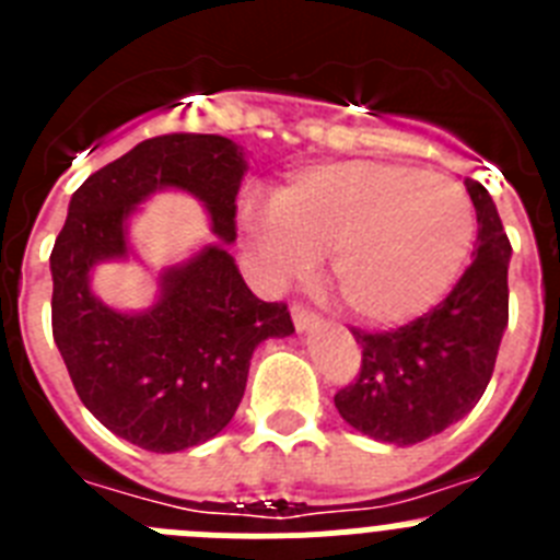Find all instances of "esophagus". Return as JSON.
<instances>
[{
	"label": "esophagus",
	"mask_w": 560,
	"mask_h": 560,
	"mask_svg": "<svg viewBox=\"0 0 560 560\" xmlns=\"http://www.w3.org/2000/svg\"><path fill=\"white\" fill-rule=\"evenodd\" d=\"M291 319H294V328L300 330V334H305V330H311L319 325V316L311 314V311H305V308H300V305H294V308H291Z\"/></svg>",
	"instance_id": "obj_1"
}]
</instances>
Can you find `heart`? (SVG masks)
Instances as JSON below:
<instances>
[{
  "label": "heart",
  "instance_id": "heart-1",
  "mask_svg": "<svg viewBox=\"0 0 560 560\" xmlns=\"http://www.w3.org/2000/svg\"><path fill=\"white\" fill-rule=\"evenodd\" d=\"M244 230L271 283L328 255V280L355 323L395 328L432 311L471 257L474 207L463 185L393 162L350 160L296 171Z\"/></svg>",
  "mask_w": 560,
  "mask_h": 560
}]
</instances>
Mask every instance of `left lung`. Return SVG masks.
I'll return each instance as SVG.
<instances>
[{
	"label": "left lung",
	"instance_id": "left-lung-1",
	"mask_svg": "<svg viewBox=\"0 0 560 560\" xmlns=\"http://www.w3.org/2000/svg\"><path fill=\"white\" fill-rule=\"evenodd\" d=\"M477 210L474 264L452 294L415 323L387 334L353 330L361 373L334 395L348 427L389 446H415L477 407L508 328L511 241L491 192L465 179Z\"/></svg>",
	"mask_w": 560,
	"mask_h": 560
}]
</instances>
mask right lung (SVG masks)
I'll use <instances>...</instances> for the list:
<instances>
[{
	"instance_id": "obj_1",
	"label": "right lung",
	"mask_w": 560,
	"mask_h": 560,
	"mask_svg": "<svg viewBox=\"0 0 560 560\" xmlns=\"http://www.w3.org/2000/svg\"><path fill=\"white\" fill-rule=\"evenodd\" d=\"M246 171L244 148L226 137L165 133L92 173L69 199L49 255L52 336L83 407L145 452L215 438L244 398L257 345L294 334L289 308L257 300L230 255ZM165 189L199 200L217 241L166 267L148 310H112L91 289L94 269L136 259L127 226Z\"/></svg>"
}]
</instances>
